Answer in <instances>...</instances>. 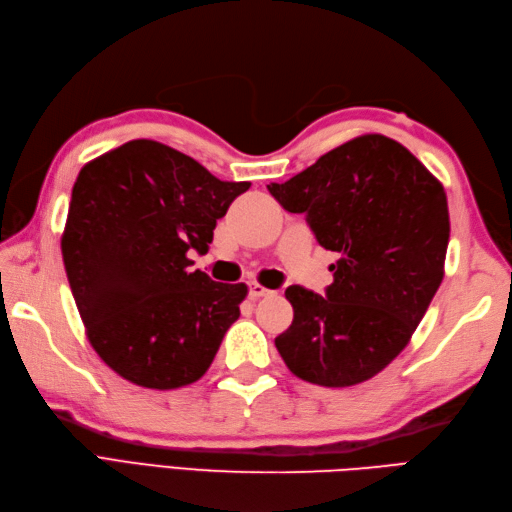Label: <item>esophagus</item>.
Here are the masks:
<instances>
[{
  "label": "esophagus",
  "instance_id": "34e87169",
  "mask_svg": "<svg viewBox=\"0 0 512 512\" xmlns=\"http://www.w3.org/2000/svg\"><path fill=\"white\" fill-rule=\"evenodd\" d=\"M269 294H273V290L260 286V284H250V297L252 299H260V297H269Z\"/></svg>",
  "mask_w": 512,
  "mask_h": 512
}]
</instances>
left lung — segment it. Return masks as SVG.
<instances>
[{
    "label": "left lung",
    "instance_id": "8db88e82",
    "mask_svg": "<svg viewBox=\"0 0 512 512\" xmlns=\"http://www.w3.org/2000/svg\"><path fill=\"white\" fill-rule=\"evenodd\" d=\"M267 188L339 256L324 297L286 288L294 318L277 352L294 376L329 389L374 378L408 346L442 284L451 235L442 183L404 145L365 134Z\"/></svg>",
    "mask_w": 512,
    "mask_h": 512
}]
</instances>
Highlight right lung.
I'll list each match as a JSON object with an SVG mask.
<instances>
[{
	"instance_id": "add662e5",
	"label": "right lung",
	"mask_w": 512,
	"mask_h": 512,
	"mask_svg": "<svg viewBox=\"0 0 512 512\" xmlns=\"http://www.w3.org/2000/svg\"><path fill=\"white\" fill-rule=\"evenodd\" d=\"M250 181H220L147 138L81 168L61 254L89 344L121 378L179 389L205 376L247 297L245 284L190 271Z\"/></svg>"
}]
</instances>
